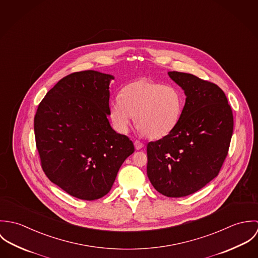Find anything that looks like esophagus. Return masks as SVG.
<instances>
[{
	"label": "esophagus",
	"instance_id": "obj_1",
	"mask_svg": "<svg viewBox=\"0 0 258 258\" xmlns=\"http://www.w3.org/2000/svg\"><path fill=\"white\" fill-rule=\"evenodd\" d=\"M134 146L136 148V150H140V149H142V148L144 147V144H143L142 142L136 140V141L134 142Z\"/></svg>",
	"mask_w": 258,
	"mask_h": 258
}]
</instances>
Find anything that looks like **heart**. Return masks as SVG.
Returning a JSON list of instances; mask_svg holds the SVG:
<instances>
[{
  "label": "heart",
  "instance_id": "heart-1",
  "mask_svg": "<svg viewBox=\"0 0 258 258\" xmlns=\"http://www.w3.org/2000/svg\"><path fill=\"white\" fill-rule=\"evenodd\" d=\"M183 92L150 78H139L125 85L110 103L111 121L120 133H126L132 118L137 129L148 138L160 139L179 124L184 111Z\"/></svg>",
  "mask_w": 258,
  "mask_h": 258
}]
</instances>
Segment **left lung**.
<instances>
[{"mask_svg": "<svg viewBox=\"0 0 258 258\" xmlns=\"http://www.w3.org/2000/svg\"><path fill=\"white\" fill-rule=\"evenodd\" d=\"M186 96L177 127L147 145V175L162 195L181 198L215 179L227 156L233 115L221 88L192 74L169 72Z\"/></svg>", "mask_w": 258, "mask_h": 258, "instance_id": "8db88e82", "label": "left lung"}]
</instances>
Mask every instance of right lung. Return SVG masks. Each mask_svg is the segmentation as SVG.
Segmentation results:
<instances>
[{"label": "right lung", "mask_w": 258, "mask_h": 258, "mask_svg": "<svg viewBox=\"0 0 258 258\" xmlns=\"http://www.w3.org/2000/svg\"><path fill=\"white\" fill-rule=\"evenodd\" d=\"M110 74L84 71L60 79L35 116L36 145L50 182L71 196L94 201L107 195L133 142L109 124Z\"/></svg>", "instance_id": "right-lung-1"}]
</instances>
